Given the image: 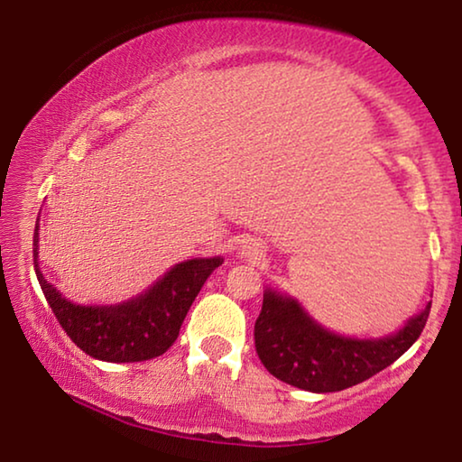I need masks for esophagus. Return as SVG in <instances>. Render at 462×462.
I'll return each mask as SVG.
<instances>
[{"instance_id":"esophagus-1","label":"esophagus","mask_w":462,"mask_h":462,"mask_svg":"<svg viewBox=\"0 0 462 462\" xmlns=\"http://www.w3.org/2000/svg\"><path fill=\"white\" fill-rule=\"evenodd\" d=\"M264 254V245L258 242V239H248L242 245V256L248 258V261H256V258H261Z\"/></svg>"}]
</instances>
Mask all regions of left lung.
<instances>
[{
	"label": "left lung",
	"instance_id": "obj_1",
	"mask_svg": "<svg viewBox=\"0 0 462 462\" xmlns=\"http://www.w3.org/2000/svg\"><path fill=\"white\" fill-rule=\"evenodd\" d=\"M429 311L431 302L391 337L349 338L326 330L294 299L267 288L254 345L275 378L313 393H332L368 381L400 359L420 337Z\"/></svg>",
	"mask_w": 462,
	"mask_h": 462
}]
</instances>
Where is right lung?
<instances>
[{"label": "right lung", "mask_w": 462, "mask_h": 462, "mask_svg": "<svg viewBox=\"0 0 462 462\" xmlns=\"http://www.w3.org/2000/svg\"><path fill=\"white\" fill-rule=\"evenodd\" d=\"M40 218L33 233V264L42 292L67 337L94 359L111 364L144 362L163 356L208 277L223 258H191L174 264L147 292L122 305L86 307L65 299L40 269Z\"/></svg>", "instance_id": "1"}]
</instances>
